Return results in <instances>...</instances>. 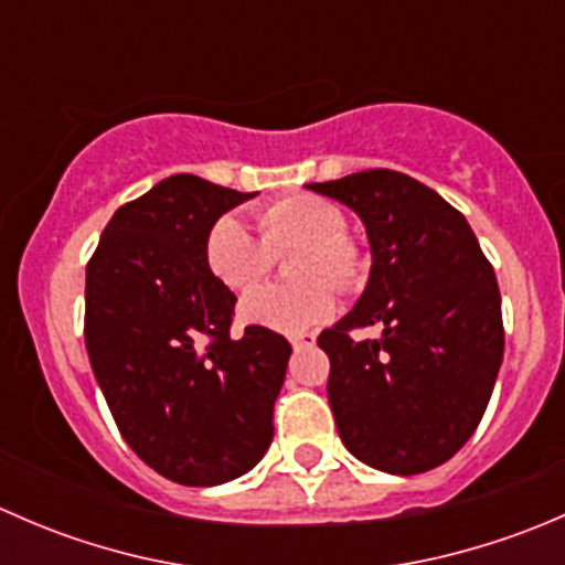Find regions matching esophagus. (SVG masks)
<instances>
[{"instance_id": "34e87169", "label": "esophagus", "mask_w": 565, "mask_h": 565, "mask_svg": "<svg viewBox=\"0 0 565 565\" xmlns=\"http://www.w3.org/2000/svg\"><path fill=\"white\" fill-rule=\"evenodd\" d=\"M292 350H306V347H315V333H298V335H292Z\"/></svg>"}]
</instances>
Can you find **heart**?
Instances as JSON below:
<instances>
[{"label":"heart","instance_id":"heart-1","mask_svg":"<svg viewBox=\"0 0 565 565\" xmlns=\"http://www.w3.org/2000/svg\"><path fill=\"white\" fill-rule=\"evenodd\" d=\"M259 237L235 215H221L204 235V265L232 292L259 284L276 256L295 250L289 262L292 287H259L241 300V319L273 333L298 335L333 317L335 289L361 287L366 254L344 230L339 204L317 193H289L256 210Z\"/></svg>","mask_w":565,"mask_h":565}]
</instances>
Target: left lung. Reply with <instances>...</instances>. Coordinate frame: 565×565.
Instances as JSON below:
<instances>
[{
  "instance_id": "obj_1",
  "label": "left lung",
  "mask_w": 565,
  "mask_h": 565,
  "mask_svg": "<svg viewBox=\"0 0 565 565\" xmlns=\"http://www.w3.org/2000/svg\"><path fill=\"white\" fill-rule=\"evenodd\" d=\"M309 188L355 210L372 246L366 292L317 339L341 443L393 476L431 470L470 440L503 363L492 265L465 215L413 177L366 169ZM372 323L380 340L351 339Z\"/></svg>"
}]
</instances>
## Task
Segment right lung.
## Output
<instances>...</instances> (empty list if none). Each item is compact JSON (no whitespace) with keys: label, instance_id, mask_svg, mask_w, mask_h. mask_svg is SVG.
Returning a JSON list of instances; mask_svg holds the SVG:
<instances>
[{"label":"right lung","instance_id":"obj_1","mask_svg":"<svg viewBox=\"0 0 565 565\" xmlns=\"http://www.w3.org/2000/svg\"><path fill=\"white\" fill-rule=\"evenodd\" d=\"M256 193L172 174L122 204L87 262L84 341L119 435L182 487L243 476L273 440L289 341L230 333L235 292L204 265L215 218Z\"/></svg>","mask_w":565,"mask_h":565}]
</instances>
